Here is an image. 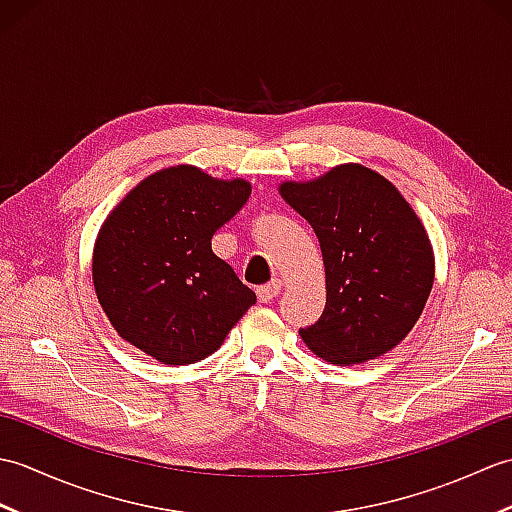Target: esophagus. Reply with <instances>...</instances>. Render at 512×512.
<instances>
[{
	"label": "esophagus",
	"instance_id": "esophagus-1",
	"mask_svg": "<svg viewBox=\"0 0 512 512\" xmlns=\"http://www.w3.org/2000/svg\"><path fill=\"white\" fill-rule=\"evenodd\" d=\"M279 292H281V281L275 279V281H270V284L257 288V297L262 303H270L279 295Z\"/></svg>",
	"mask_w": 512,
	"mask_h": 512
}]
</instances>
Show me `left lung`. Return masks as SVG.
I'll use <instances>...</instances> for the list:
<instances>
[{
    "instance_id": "obj_1",
    "label": "left lung",
    "mask_w": 512,
    "mask_h": 512,
    "mask_svg": "<svg viewBox=\"0 0 512 512\" xmlns=\"http://www.w3.org/2000/svg\"><path fill=\"white\" fill-rule=\"evenodd\" d=\"M279 193L319 237L325 310L301 330L312 354L350 367L405 341L427 306L436 257L427 228L394 184L358 162L310 180H284Z\"/></svg>"
}]
</instances>
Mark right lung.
<instances>
[{"instance_id": "obj_1", "label": "right lung", "mask_w": 512, "mask_h": 512, "mask_svg": "<svg viewBox=\"0 0 512 512\" xmlns=\"http://www.w3.org/2000/svg\"><path fill=\"white\" fill-rule=\"evenodd\" d=\"M250 195L244 178L173 165L140 180L107 213L92 250L96 299L116 334L162 365L220 350L257 301L211 250Z\"/></svg>"}]
</instances>
